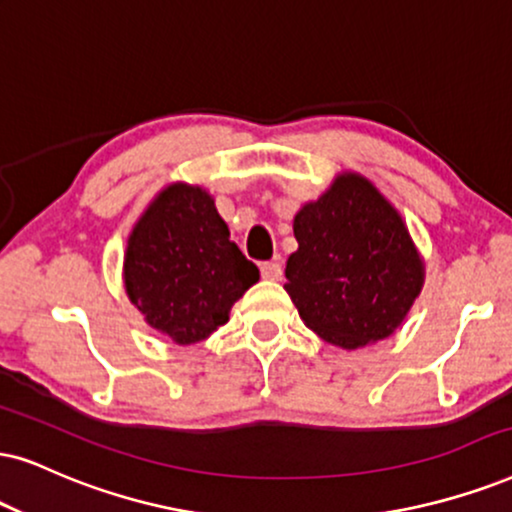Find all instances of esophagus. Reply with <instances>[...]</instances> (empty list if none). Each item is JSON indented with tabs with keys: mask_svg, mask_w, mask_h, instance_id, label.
Segmentation results:
<instances>
[{
	"mask_svg": "<svg viewBox=\"0 0 512 512\" xmlns=\"http://www.w3.org/2000/svg\"><path fill=\"white\" fill-rule=\"evenodd\" d=\"M260 274L264 281H278L283 276V267L278 262H264L260 267Z\"/></svg>",
	"mask_w": 512,
	"mask_h": 512,
	"instance_id": "1",
	"label": "esophagus"
}]
</instances>
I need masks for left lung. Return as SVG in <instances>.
I'll return each mask as SVG.
<instances>
[{"label": "left lung", "instance_id": "1", "mask_svg": "<svg viewBox=\"0 0 512 512\" xmlns=\"http://www.w3.org/2000/svg\"><path fill=\"white\" fill-rule=\"evenodd\" d=\"M286 290L304 326L342 349L390 338L425 281L409 229L366 177L342 172L293 219Z\"/></svg>", "mask_w": 512, "mask_h": 512}]
</instances>
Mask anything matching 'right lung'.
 <instances>
[{
    "label": "right lung",
    "instance_id": "1",
    "mask_svg": "<svg viewBox=\"0 0 512 512\" xmlns=\"http://www.w3.org/2000/svg\"><path fill=\"white\" fill-rule=\"evenodd\" d=\"M260 271L229 238L215 198L170 184L127 238L125 290L148 326L177 345L210 338Z\"/></svg>",
    "mask_w": 512,
    "mask_h": 512
}]
</instances>
